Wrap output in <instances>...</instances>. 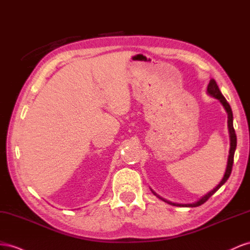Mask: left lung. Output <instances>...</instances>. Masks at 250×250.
<instances>
[{
  "mask_svg": "<svg viewBox=\"0 0 250 250\" xmlns=\"http://www.w3.org/2000/svg\"><path fill=\"white\" fill-rule=\"evenodd\" d=\"M208 92L209 95H211V96H213L215 98L219 99V101L221 102V104H223V106H224L226 112H227V114H228V120H227V123H228V130H229V135H230V149H229V156H228V162H227L226 172H225V175H224V177H223V179L221 180V182L217 185V187H216L215 188H213L211 191H209L208 194H206L204 197H202V198L200 199V200L195 202V203H192V204H178V203H172V202H168V201L165 200V199L160 198L159 196H157L158 198L162 199L163 201H166V202H167V203H169V204H172V205H175V206H187V208H197V206L202 205L203 203H205L206 201H208V199H209L213 194H215V192H216L221 187H222V185L227 181V179H228V178H229V176H230V174H231L232 165H233L234 151H236V147H237V135H236V131H234V129H233V124H232V118H233V117H232V111H231V108H230L229 104L227 103L226 98L222 95V93H221V91H220V89H219L218 84H217V83H216L215 80H210V81H209V83H208ZM153 192H154V191H153ZM154 194H155V192H154ZM155 195H156V194H155Z\"/></svg>",
  "mask_w": 250,
  "mask_h": 250,
  "instance_id": "left-lung-1",
  "label": "left lung"
}]
</instances>
